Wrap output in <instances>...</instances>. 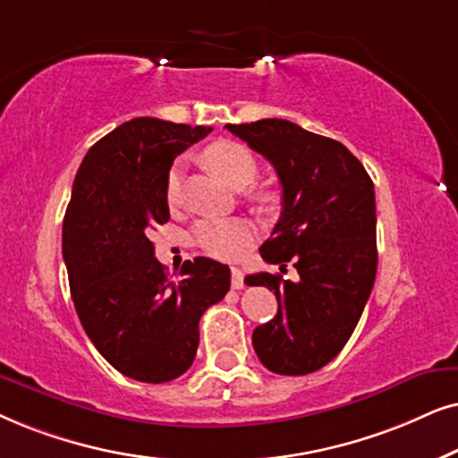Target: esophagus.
Listing matches in <instances>:
<instances>
[{
	"label": "esophagus",
	"instance_id": "esophagus-1",
	"mask_svg": "<svg viewBox=\"0 0 458 458\" xmlns=\"http://www.w3.org/2000/svg\"><path fill=\"white\" fill-rule=\"evenodd\" d=\"M242 286H245V274L239 267H233V289L239 291Z\"/></svg>",
	"mask_w": 458,
	"mask_h": 458
}]
</instances>
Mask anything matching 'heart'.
I'll return each instance as SVG.
<instances>
[{
    "instance_id": "b5f03b06",
    "label": "heart",
    "mask_w": 458,
    "mask_h": 458,
    "mask_svg": "<svg viewBox=\"0 0 458 458\" xmlns=\"http://www.w3.org/2000/svg\"><path fill=\"white\" fill-rule=\"evenodd\" d=\"M207 167L234 191L247 188L258 175V161L245 144L219 140L203 152ZM182 197V172L174 167L167 174L165 199L175 207ZM253 241V228L242 219H205L192 230V242L200 251L217 259H236Z\"/></svg>"
}]
</instances>
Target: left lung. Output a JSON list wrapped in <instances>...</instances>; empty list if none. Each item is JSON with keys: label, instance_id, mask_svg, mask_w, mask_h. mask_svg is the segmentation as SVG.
I'll return each mask as SVG.
<instances>
[{"label": "left lung", "instance_id": "left-lung-1", "mask_svg": "<svg viewBox=\"0 0 458 458\" xmlns=\"http://www.w3.org/2000/svg\"><path fill=\"white\" fill-rule=\"evenodd\" d=\"M225 127L272 163L283 186V211L261 258L300 274L295 283L270 272L245 278L278 300L276 316L253 331L255 353L276 375L314 373L344 350L373 291V180L337 140L286 119Z\"/></svg>", "mask_w": 458, "mask_h": 458}]
</instances>
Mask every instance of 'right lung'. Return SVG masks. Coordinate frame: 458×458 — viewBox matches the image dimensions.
Masks as SVG:
<instances>
[{"label": "right lung", "mask_w": 458, "mask_h": 458, "mask_svg": "<svg viewBox=\"0 0 458 458\" xmlns=\"http://www.w3.org/2000/svg\"><path fill=\"white\" fill-rule=\"evenodd\" d=\"M209 131L155 117L125 121L91 146L72 182L63 225L72 303L96 350L130 379L184 375L200 316L230 289V267L209 258L184 261L172 280L148 239L169 219L174 158Z\"/></svg>", "instance_id": "obj_1"}]
</instances>
